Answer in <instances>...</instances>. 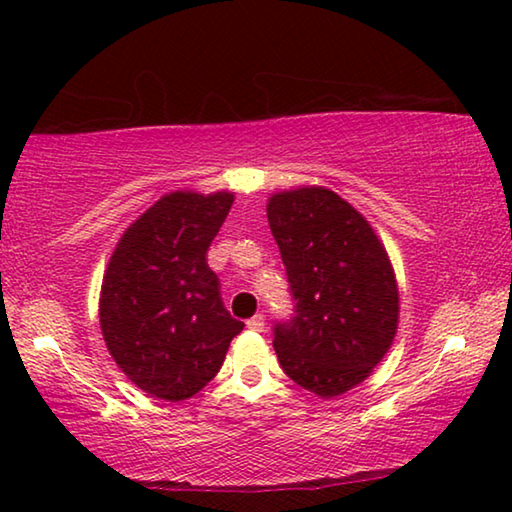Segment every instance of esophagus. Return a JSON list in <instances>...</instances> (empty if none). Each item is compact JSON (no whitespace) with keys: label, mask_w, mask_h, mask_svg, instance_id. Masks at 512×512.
Masks as SVG:
<instances>
[{"label":"esophagus","mask_w":512,"mask_h":512,"mask_svg":"<svg viewBox=\"0 0 512 512\" xmlns=\"http://www.w3.org/2000/svg\"><path fill=\"white\" fill-rule=\"evenodd\" d=\"M246 325H248V329H253V332H262V329H264V316L262 314H255L253 318L246 320Z\"/></svg>","instance_id":"1"}]
</instances>
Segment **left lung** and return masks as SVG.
<instances>
[{"mask_svg":"<svg viewBox=\"0 0 512 512\" xmlns=\"http://www.w3.org/2000/svg\"><path fill=\"white\" fill-rule=\"evenodd\" d=\"M268 225L287 268L293 316L273 327L282 370L323 400L384 359L397 332V282L370 223L325 187L273 194Z\"/></svg>","mask_w":512,"mask_h":512,"instance_id":"obj_1","label":"left lung"}]
</instances>
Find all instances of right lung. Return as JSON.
Returning a JSON list of instances; mask_svg holds the SVG:
<instances>
[{
	"label": "right lung",
	"mask_w": 512,
	"mask_h": 512,
	"mask_svg": "<svg viewBox=\"0 0 512 512\" xmlns=\"http://www.w3.org/2000/svg\"><path fill=\"white\" fill-rule=\"evenodd\" d=\"M230 192H171L131 223L103 275L99 320L112 359L151 397L180 402L223 366L244 323L221 300L207 248Z\"/></svg>",
	"instance_id": "obj_1"
}]
</instances>
